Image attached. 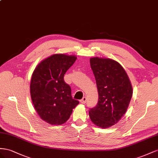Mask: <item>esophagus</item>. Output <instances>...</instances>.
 <instances>
[{
    "instance_id": "obj_1",
    "label": "esophagus",
    "mask_w": 158,
    "mask_h": 158,
    "mask_svg": "<svg viewBox=\"0 0 158 158\" xmlns=\"http://www.w3.org/2000/svg\"><path fill=\"white\" fill-rule=\"evenodd\" d=\"M86 101H87V98L85 97H84L80 101V102H81V103H82V104H85V102H86Z\"/></svg>"
}]
</instances>
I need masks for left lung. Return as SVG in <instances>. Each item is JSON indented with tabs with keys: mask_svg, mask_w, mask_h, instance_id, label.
Returning a JSON list of instances; mask_svg holds the SVG:
<instances>
[{
	"mask_svg": "<svg viewBox=\"0 0 158 158\" xmlns=\"http://www.w3.org/2000/svg\"><path fill=\"white\" fill-rule=\"evenodd\" d=\"M90 64L96 80L98 101L90 109L91 121L106 128L116 124L127 112L132 96V87L122 65L109 58L92 57Z\"/></svg>",
	"mask_w": 158,
	"mask_h": 158,
	"instance_id": "left-lung-1",
	"label": "left lung"
}]
</instances>
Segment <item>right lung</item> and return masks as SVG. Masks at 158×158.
<instances>
[{
    "instance_id": "obj_1",
    "label": "right lung",
    "mask_w": 158,
    "mask_h": 158,
    "mask_svg": "<svg viewBox=\"0 0 158 158\" xmlns=\"http://www.w3.org/2000/svg\"><path fill=\"white\" fill-rule=\"evenodd\" d=\"M75 56L54 54L42 61L34 69L30 95L40 118L52 125L64 124L79 102L71 96L64 75L75 63Z\"/></svg>"
}]
</instances>
